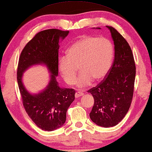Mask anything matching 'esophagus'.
Listing matches in <instances>:
<instances>
[{"label": "esophagus", "mask_w": 152, "mask_h": 152, "mask_svg": "<svg viewBox=\"0 0 152 152\" xmlns=\"http://www.w3.org/2000/svg\"><path fill=\"white\" fill-rule=\"evenodd\" d=\"M84 95V94H83V92H81V91H77L75 93V96L76 98H78V97H81V96H82V95Z\"/></svg>", "instance_id": "34e87169"}]
</instances>
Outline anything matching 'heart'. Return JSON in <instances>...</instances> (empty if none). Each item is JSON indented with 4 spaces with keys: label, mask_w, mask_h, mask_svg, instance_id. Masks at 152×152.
I'll list each match as a JSON object with an SVG mask.
<instances>
[{
    "label": "heart",
    "mask_w": 152,
    "mask_h": 152,
    "mask_svg": "<svg viewBox=\"0 0 152 152\" xmlns=\"http://www.w3.org/2000/svg\"><path fill=\"white\" fill-rule=\"evenodd\" d=\"M113 45L105 37L83 35L75 40L67 50V54L58 61V69L64 81L74 84L78 72L81 73L77 86L83 88L93 80L99 81L107 75L112 65Z\"/></svg>",
    "instance_id": "obj_1"
}]
</instances>
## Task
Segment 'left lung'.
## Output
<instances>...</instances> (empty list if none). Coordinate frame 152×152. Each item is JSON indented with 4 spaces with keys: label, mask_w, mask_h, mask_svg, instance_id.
<instances>
[{
    "label": "left lung",
    "mask_w": 152,
    "mask_h": 152,
    "mask_svg": "<svg viewBox=\"0 0 152 152\" xmlns=\"http://www.w3.org/2000/svg\"><path fill=\"white\" fill-rule=\"evenodd\" d=\"M107 27L115 45V58L106 78L88 91L94 98L90 118L103 127L116 126L126 116L132 103L136 73L128 42L115 28Z\"/></svg>",
    "instance_id": "obj_1"
}]
</instances>
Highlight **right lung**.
I'll list each match as a JSON object with an SVG mask.
<instances>
[{
	"mask_svg": "<svg viewBox=\"0 0 152 152\" xmlns=\"http://www.w3.org/2000/svg\"><path fill=\"white\" fill-rule=\"evenodd\" d=\"M69 31L52 28L35 34L20 53L17 67V81L24 108L37 127L51 132L59 128L66 121L68 108L75 100L73 89L62 88L56 79L58 76L59 39L68 35ZM44 64L52 74L49 84L43 91L32 95L22 82V74L34 64Z\"/></svg>",
	"mask_w": 152,
	"mask_h": 152,
	"instance_id": "obj_1",
	"label": "right lung"
}]
</instances>
